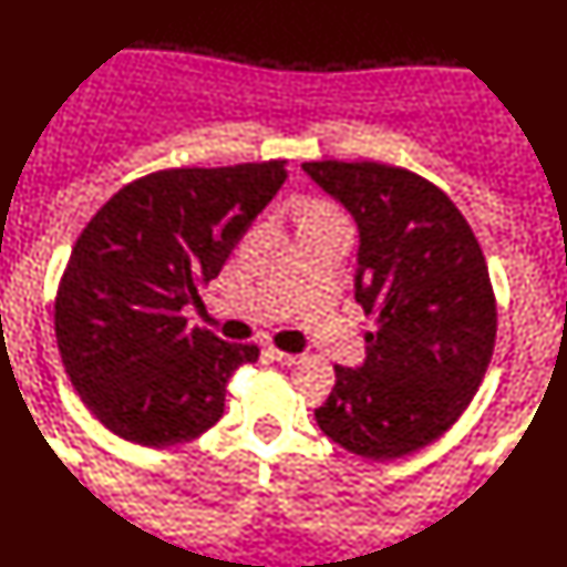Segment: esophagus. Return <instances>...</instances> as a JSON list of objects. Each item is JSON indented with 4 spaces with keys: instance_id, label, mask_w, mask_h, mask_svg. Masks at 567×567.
Returning <instances> with one entry per match:
<instances>
[{
    "instance_id": "obj_1",
    "label": "esophagus",
    "mask_w": 567,
    "mask_h": 567,
    "mask_svg": "<svg viewBox=\"0 0 567 567\" xmlns=\"http://www.w3.org/2000/svg\"><path fill=\"white\" fill-rule=\"evenodd\" d=\"M269 355L275 358V361L285 363V367H296V363L300 361V355H296V353H285V350H277V348H269Z\"/></svg>"
}]
</instances>
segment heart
Here are the masks:
<instances>
[{"label":"heart","instance_id":"obj_1","mask_svg":"<svg viewBox=\"0 0 567 567\" xmlns=\"http://www.w3.org/2000/svg\"><path fill=\"white\" fill-rule=\"evenodd\" d=\"M313 221H346V219H342V214L337 212L332 204H327V200H311V204H306L300 225H313Z\"/></svg>","mask_w":567,"mask_h":567}]
</instances>
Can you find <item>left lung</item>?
Returning <instances> with one entry per match:
<instances>
[{"instance_id":"1","label":"left lung","mask_w":567,"mask_h":567,"mask_svg":"<svg viewBox=\"0 0 567 567\" xmlns=\"http://www.w3.org/2000/svg\"><path fill=\"white\" fill-rule=\"evenodd\" d=\"M353 214L355 300L377 319L361 369L334 367L317 424L348 453L392 461L461 419L492 361L497 303L474 230L447 193L379 162H303Z\"/></svg>"}]
</instances>
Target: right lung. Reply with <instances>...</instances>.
<instances>
[{"label": "right lung", "instance_id": "add662e5", "mask_svg": "<svg viewBox=\"0 0 567 567\" xmlns=\"http://www.w3.org/2000/svg\"><path fill=\"white\" fill-rule=\"evenodd\" d=\"M285 159L138 177L93 214L54 300L64 371L102 424L143 447L196 440L259 348L190 327L183 306L282 188Z\"/></svg>", "mask_w": 567, "mask_h": 567}]
</instances>
